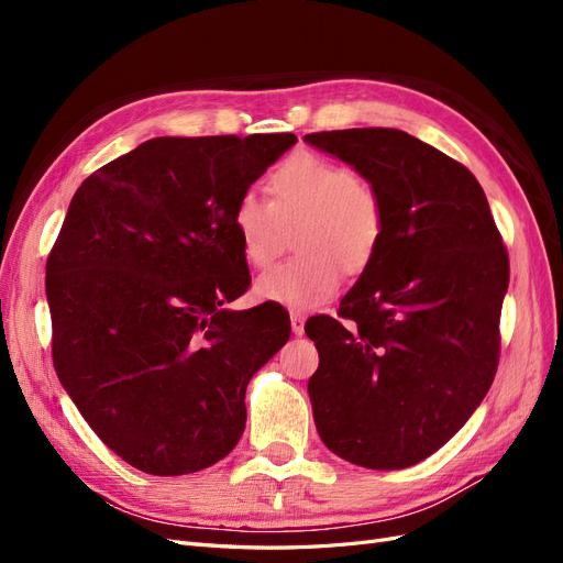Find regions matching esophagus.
I'll list each match as a JSON object with an SVG mask.
<instances>
[{"label": "esophagus", "instance_id": "obj_1", "mask_svg": "<svg viewBox=\"0 0 563 563\" xmlns=\"http://www.w3.org/2000/svg\"><path fill=\"white\" fill-rule=\"evenodd\" d=\"M291 331L296 335L305 333V314L302 312H291Z\"/></svg>", "mask_w": 563, "mask_h": 563}]
</instances>
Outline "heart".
Segmentation results:
<instances>
[{
	"mask_svg": "<svg viewBox=\"0 0 563 563\" xmlns=\"http://www.w3.org/2000/svg\"><path fill=\"white\" fill-rule=\"evenodd\" d=\"M269 199L244 190L234 199L232 230L244 261L263 267L275 258L284 225H296L294 258L255 279V294L286 308L310 310L331 300L343 269L362 275L385 234V207L376 187L352 166L314 152H294L267 178Z\"/></svg>",
	"mask_w": 563,
	"mask_h": 563,
	"instance_id": "heart-1",
	"label": "heart"
}]
</instances>
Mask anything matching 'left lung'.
<instances>
[{
	"label": "left lung",
	"instance_id": "1",
	"mask_svg": "<svg viewBox=\"0 0 563 563\" xmlns=\"http://www.w3.org/2000/svg\"><path fill=\"white\" fill-rule=\"evenodd\" d=\"M305 141L352 164L385 207L380 249L338 319L305 323L319 352L317 432L354 465L411 467L463 428L496 378L507 249L470 168L406 131Z\"/></svg>",
	"mask_w": 563,
	"mask_h": 563
}]
</instances>
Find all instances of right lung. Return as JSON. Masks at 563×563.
<instances>
[{"label":"right lung","mask_w":563,"mask_h":563,"mask_svg":"<svg viewBox=\"0 0 563 563\" xmlns=\"http://www.w3.org/2000/svg\"><path fill=\"white\" fill-rule=\"evenodd\" d=\"M294 133L164 135L79 185L46 261L51 356L65 391L135 470L223 460L246 385L291 335L282 305L230 312L251 275L232 207Z\"/></svg>","instance_id":"right-lung-1"}]
</instances>
